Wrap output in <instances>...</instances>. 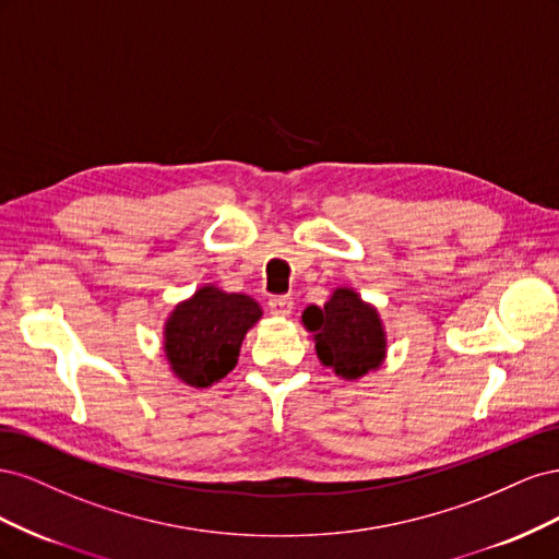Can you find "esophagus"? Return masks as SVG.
I'll return each instance as SVG.
<instances>
[{"label":"esophagus","mask_w":559,"mask_h":559,"mask_svg":"<svg viewBox=\"0 0 559 559\" xmlns=\"http://www.w3.org/2000/svg\"><path fill=\"white\" fill-rule=\"evenodd\" d=\"M267 308L275 317H289L294 310V298L292 296H273L267 300Z\"/></svg>","instance_id":"1"}]
</instances>
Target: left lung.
<instances>
[{
	"label": "left lung",
	"mask_w": 559,
	"mask_h": 559,
	"mask_svg": "<svg viewBox=\"0 0 559 559\" xmlns=\"http://www.w3.org/2000/svg\"><path fill=\"white\" fill-rule=\"evenodd\" d=\"M302 324L314 335L319 361L331 366L335 376L359 380L384 361L386 335L380 314L349 286L335 289L324 308H306Z\"/></svg>",
	"instance_id": "8db88e82"
}]
</instances>
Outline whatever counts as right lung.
I'll return each mask as SVG.
<instances>
[{
  "label": "right lung",
  "instance_id": "right-lung-1",
  "mask_svg": "<svg viewBox=\"0 0 559 559\" xmlns=\"http://www.w3.org/2000/svg\"><path fill=\"white\" fill-rule=\"evenodd\" d=\"M261 306L245 294L200 286L165 321V357L173 373L191 386H210L238 364L247 331L261 319Z\"/></svg>",
  "mask_w": 559,
  "mask_h": 559
}]
</instances>
